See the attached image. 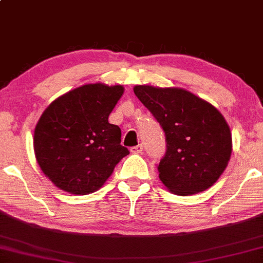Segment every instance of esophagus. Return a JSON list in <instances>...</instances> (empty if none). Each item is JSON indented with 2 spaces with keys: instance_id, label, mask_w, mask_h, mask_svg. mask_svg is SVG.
<instances>
[{
  "instance_id": "obj_1",
  "label": "esophagus",
  "mask_w": 263,
  "mask_h": 263,
  "mask_svg": "<svg viewBox=\"0 0 263 263\" xmlns=\"http://www.w3.org/2000/svg\"><path fill=\"white\" fill-rule=\"evenodd\" d=\"M142 151H143V146H142V144H138V146L130 148V152H132V153H134V154L142 153Z\"/></svg>"
}]
</instances>
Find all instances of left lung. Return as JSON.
I'll list each match as a JSON object with an SVG mask.
<instances>
[{"label": "left lung", "mask_w": 263, "mask_h": 263, "mask_svg": "<svg viewBox=\"0 0 263 263\" xmlns=\"http://www.w3.org/2000/svg\"><path fill=\"white\" fill-rule=\"evenodd\" d=\"M134 93L165 132L159 178L179 196L198 193L218 180L231 155V133L218 110L189 91L138 85Z\"/></svg>", "instance_id": "8db88e82"}]
</instances>
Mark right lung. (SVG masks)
<instances>
[{"label": "right lung", "mask_w": 263, "mask_h": 263, "mask_svg": "<svg viewBox=\"0 0 263 263\" xmlns=\"http://www.w3.org/2000/svg\"><path fill=\"white\" fill-rule=\"evenodd\" d=\"M123 86L87 84L57 98L34 130L40 168L57 187L72 195L97 191L129 154L121 129L108 117Z\"/></svg>", "instance_id": "1"}]
</instances>
